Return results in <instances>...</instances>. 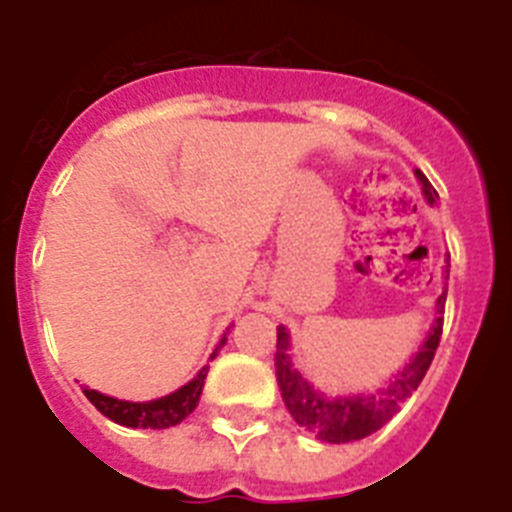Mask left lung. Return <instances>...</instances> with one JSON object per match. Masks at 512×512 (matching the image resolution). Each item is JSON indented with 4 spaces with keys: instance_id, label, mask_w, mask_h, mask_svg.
Wrapping results in <instances>:
<instances>
[{
    "instance_id": "8db88e82",
    "label": "left lung",
    "mask_w": 512,
    "mask_h": 512,
    "mask_svg": "<svg viewBox=\"0 0 512 512\" xmlns=\"http://www.w3.org/2000/svg\"><path fill=\"white\" fill-rule=\"evenodd\" d=\"M415 176L423 184L425 200L436 202L438 192L433 184L425 179L423 171H415ZM443 305H446V292L438 297V315L433 323L431 336L425 338L415 359L390 382V387L372 397H341V400H328L323 392H318L297 369H292V356H289V336L284 328H277V354H274V366H277V382L282 390V400L287 405L289 415L295 418L297 425L305 431L315 433L320 441L328 443H348L359 438L372 436L379 431L392 415L400 410V405L418 390L423 382L433 356H436L438 341L443 333Z\"/></svg>"
}]
</instances>
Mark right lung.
<instances>
[{
  "label": "right lung",
  "mask_w": 512,
  "mask_h": 512,
  "mask_svg": "<svg viewBox=\"0 0 512 512\" xmlns=\"http://www.w3.org/2000/svg\"><path fill=\"white\" fill-rule=\"evenodd\" d=\"M220 343H225V338ZM205 377L207 366L192 382L184 384L182 390H176L174 395H166L161 400L151 402L115 400V397H107L97 390H87V387H84V395H87V400L92 402L99 413L107 415V418L120 425H128V428H169V425L182 423L197 408L202 387H205Z\"/></svg>",
  "instance_id": "add662e5"
}]
</instances>
